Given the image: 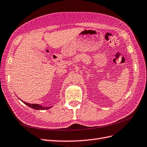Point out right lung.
Instances as JSON below:
<instances>
[{
    "label": "right lung",
    "mask_w": 147,
    "mask_h": 147,
    "mask_svg": "<svg viewBox=\"0 0 147 147\" xmlns=\"http://www.w3.org/2000/svg\"><path fill=\"white\" fill-rule=\"evenodd\" d=\"M22 102L24 103L25 105H26L27 106L31 107L32 109H34V110H48V109L51 108L53 107V106L44 107V106H42V105H39V104H31V103H28L27 102H23V101H22Z\"/></svg>",
    "instance_id": "1"
}]
</instances>
